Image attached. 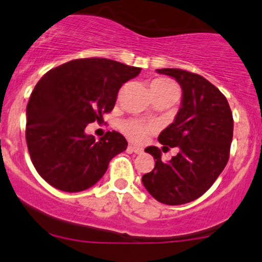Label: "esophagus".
<instances>
[{
    "label": "esophagus",
    "mask_w": 262,
    "mask_h": 262,
    "mask_svg": "<svg viewBox=\"0 0 262 262\" xmlns=\"http://www.w3.org/2000/svg\"><path fill=\"white\" fill-rule=\"evenodd\" d=\"M128 149L130 150V152H133V153H136V154H142L143 153V148L137 147V145H133V144H129L128 145Z\"/></svg>",
    "instance_id": "1"
}]
</instances>
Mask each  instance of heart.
<instances>
[{
	"instance_id": "b5f03b06",
	"label": "heart",
	"mask_w": 262,
	"mask_h": 262,
	"mask_svg": "<svg viewBox=\"0 0 262 262\" xmlns=\"http://www.w3.org/2000/svg\"><path fill=\"white\" fill-rule=\"evenodd\" d=\"M150 90H152L153 96L167 95L178 98V94H180L178 85L168 78L153 79L150 81ZM120 128L128 138L134 140V142H143L147 138L148 134L154 130V124L142 122L138 119H129L122 123Z\"/></svg>"
}]
</instances>
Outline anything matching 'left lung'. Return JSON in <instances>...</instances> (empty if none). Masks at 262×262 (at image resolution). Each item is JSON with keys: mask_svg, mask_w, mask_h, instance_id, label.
Wrapping results in <instances>:
<instances>
[{"mask_svg": "<svg viewBox=\"0 0 262 262\" xmlns=\"http://www.w3.org/2000/svg\"><path fill=\"white\" fill-rule=\"evenodd\" d=\"M181 85L182 105L176 119L158 140L163 148H178L164 163L157 147L145 148L156 166L142 177L147 191L164 205H183L197 200L213 184L230 157L233 118L226 96L198 74L181 69H158Z\"/></svg>", "mask_w": 262, "mask_h": 262, "instance_id": "obj_1", "label": "left lung"}]
</instances>
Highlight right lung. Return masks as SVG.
<instances>
[{"label":"right lung","instance_id":"add662e5","mask_svg":"<svg viewBox=\"0 0 262 262\" xmlns=\"http://www.w3.org/2000/svg\"><path fill=\"white\" fill-rule=\"evenodd\" d=\"M142 69L103 57L76 59L38 80L26 108V143L37 173L64 192L90 188L128 142L118 132L95 140L85 133L117 101L124 82Z\"/></svg>","mask_w":262,"mask_h":262}]
</instances>
